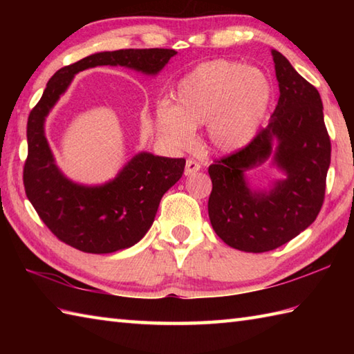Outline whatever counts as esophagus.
Wrapping results in <instances>:
<instances>
[{
	"label": "esophagus",
	"instance_id": "1",
	"mask_svg": "<svg viewBox=\"0 0 354 354\" xmlns=\"http://www.w3.org/2000/svg\"><path fill=\"white\" fill-rule=\"evenodd\" d=\"M201 170V164L198 162V161H194V160H187V162H185V175L189 176V175H193V173H196V171H199Z\"/></svg>",
	"mask_w": 354,
	"mask_h": 354
}]
</instances>
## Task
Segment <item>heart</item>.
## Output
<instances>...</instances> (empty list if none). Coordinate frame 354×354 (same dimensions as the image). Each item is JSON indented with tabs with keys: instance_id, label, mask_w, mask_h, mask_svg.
I'll use <instances>...</instances> for the list:
<instances>
[{
	"instance_id": "obj_1",
	"label": "heart",
	"mask_w": 354,
	"mask_h": 354,
	"mask_svg": "<svg viewBox=\"0 0 354 354\" xmlns=\"http://www.w3.org/2000/svg\"><path fill=\"white\" fill-rule=\"evenodd\" d=\"M272 88L265 74L246 65L212 61L179 82L176 104L156 108V132L171 149H189L194 129L207 124L208 145L228 153L245 146L265 118Z\"/></svg>"
}]
</instances>
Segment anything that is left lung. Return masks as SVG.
Segmentation results:
<instances>
[{"label": "left lung", "instance_id": "8db88e82", "mask_svg": "<svg viewBox=\"0 0 354 354\" xmlns=\"http://www.w3.org/2000/svg\"><path fill=\"white\" fill-rule=\"evenodd\" d=\"M280 99L269 124L250 145L208 167L212 227L228 246L266 252L288 243L317 219L324 202L330 137L318 89L272 50ZM283 171L268 191H255L244 173L261 163Z\"/></svg>", "mask_w": 354, "mask_h": 354}]
</instances>
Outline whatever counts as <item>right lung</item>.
<instances>
[{"label": "right lung", "mask_w": 354, "mask_h": 354, "mask_svg": "<svg viewBox=\"0 0 354 354\" xmlns=\"http://www.w3.org/2000/svg\"><path fill=\"white\" fill-rule=\"evenodd\" d=\"M175 55L169 48L94 53L48 80L28 115L24 187L42 222L64 243L89 254H109L138 243L152 227L164 193L183 176L185 160L140 152L111 181L77 184L57 167L45 137V118L80 71L109 65L156 76Z\"/></svg>", "instance_id": "right-lung-1"}]
</instances>
